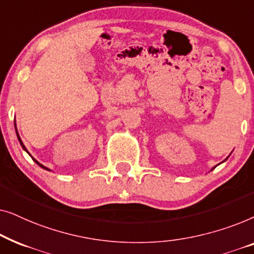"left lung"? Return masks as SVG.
I'll return each mask as SVG.
<instances>
[{"mask_svg":"<svg viewBox=\"0 0 254 254\" xmlns=\"http://www.w3.org/2000/svg\"><path fill=\"white\" fill-rule=\"evenodd\" d=\"M228 157H229V156H228ZM228 157H227V158H225V159H224V161H227V159H228ZM224 161H223V162H224ZM215 168H216V166H214V168H213V169H211V170H214Z\"/></svg>","mask_w":254,"mask_h":254,"instance_id":"1","label":"left lung"}]
</instances>
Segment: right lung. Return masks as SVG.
<instances>
[{
	"label": "right lung",
	"instance_id": "right-lung-1",
	"mask_svg": "<svg viewBox=\"0 0 254 254\" xmlns=\"http://www.w3.org/2000/svg\"><path fill=\"white\" fill-rule=\"evenodd\" d=\"M15 129H16V134H17V137H18V141H19V143H20V145H22V148L24 149V150H25L26 152H27V154H29V151H27V149L25 148V145H24V143H23V142H22V140H20V137H19V134H18V131H17V127H16V123H15ZM30 155V154H29ZM31 156V155H30ZM31 157H32V156H31ZM32 159H33V161L34 162H36L37 163V164L38 165H39L40 166V168H43V169H45V170H47V171H51V170L50 169H48V168H46V166H44L43 164H40V163L39 162H38L37 161V159H34L33 157H32Z\"/></svg>",
	"mask_w": 254,
	"mask_h": 254
}]
</instances>
